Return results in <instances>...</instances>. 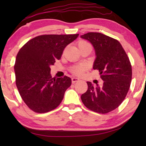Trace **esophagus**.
<instances>
[{
  "instance_id": "esophagus-1",
  "label": "esophagus",
  "mask_w": 146,
  "mask_h": 146,
  "mask_svg": "<svg viewBox=\"0 0 146 146\" xmlns=\"http://www.w3.org/2000/svg\"><path fill=\"white\" fill-rule=\"evenodd\" d=\"M80 80L78 78H75L74 77L72 78V82L73 84H74L75 82H78Z\"/></svg>"
}]
</instances>
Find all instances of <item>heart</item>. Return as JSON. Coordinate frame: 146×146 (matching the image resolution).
<instances>
[{
    "instance_id": "heart-1",
    "label": "heart",
    "mask_w": 146,
    "mask_h": 146,
    "mask_svg": "<svg viewBox=\"0 0 146 146\" xmlns=\"http://www.w3.org/2000/svg\"><path fill=\"white\" fill-rule=\"evenodd\" d=\"M86 45H90V44L85 40H80L78 42V48H80L82 46H86ZM86 65L82 64H79V65L73 66L71 68V72L72 73L74 74L77 75V76H80L84 73V72L86 70Z\"/></svg>"
}]
</instances>
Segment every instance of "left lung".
Listing matches in <instances>:
<instances>
[{
  "label": "left lung",
  "mask_w": 146,
  "mask_h": 146,
  "mask_svg": "<svg viewBox=\"0 0 146 146\" xmlns=\"http://www.w3.org/2000/svg\"><path fill=\"white\" fill-rule=\"evenodd\" d=\"M81 38L90 42L95 49L94 70H98L103 85L87 82L88 90L81 96L86 107L100 113L117 108L130 87L132 70L129 59L118 40L99 33H88Z\"/></svg>",
  "instance_id": "obj_1"
}]
</instances>
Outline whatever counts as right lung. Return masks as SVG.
<instances>
[{
	"mask_svg": "<svg viewBox=\"0 0 146 146\" xmlns=\"http://www.w3.org/2000/svg\"><path fill=\"white\" fill-rule=\"evenodd\" d=\"M75 35H44L28 41L16 58V85L22 99L31 110L46 113L58 106L70 78H52L50 66L60 60L66 46L78 36Z\"/></svg>",
	"mask_w": 146,
	"mask_h": 146,
	"instance_id": "1",
	"label": "right lung"
}]
</instances>
